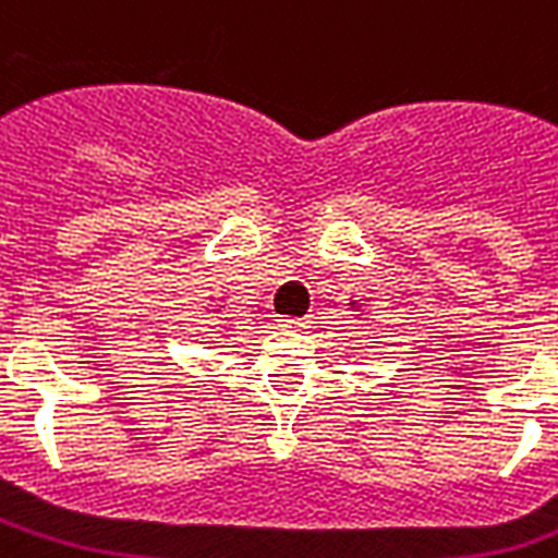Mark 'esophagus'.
Wrapping results in <instances>:
<instances>
[{
	"mask_svg": "<svg viewBox=\"0 0 558 558\" xmlns=\"http://www.w3.org/2000/svg\"><path fill=\"white\" fill-rule=\"evenodd\" d=\"M278 327H283V330H295V327H304V322H301V318H278Z\"/></svg>",
	"mask_w": 558,
	"mask_h": 558,
	"instance_id": "34e87169",
	"label": "esophagus"
}]
</instances>
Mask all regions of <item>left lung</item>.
Returning <instances> with one entry per match:
<instances>
[{
  "mask_svg": "<svg viewBox=\"0 0 558 558\" xmlns=\"http://www.w3.org/2000/svg\"><path fill=\"white\" fill-rule=\"evenodd\" d=\"M365 298H359V301H356V298H350V304H348V310H350V313H356V315H365ZM365 322H367V315H365Z\"/></svg>",
  "mask_w": 558,
  "mask_h": 558,
  "instance_id": "1",
  "label": "left lung"
}]
</instances>
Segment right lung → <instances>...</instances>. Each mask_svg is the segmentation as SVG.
<instances>
[{"instance_id": "add662e5", "label": "right lung", "mask_w": 558, "mask_h": 558, "mask_svg": "<svg viewBox=\"0 0 558 558\" xmlns=\"http://www.w3.org/2000/svg\"><path fill=\"white\" fill-rule=\"evenodd\" d=\"M210 313H217V315H222V306H214V310H210Z\"/></svg>"}]
</instances>
